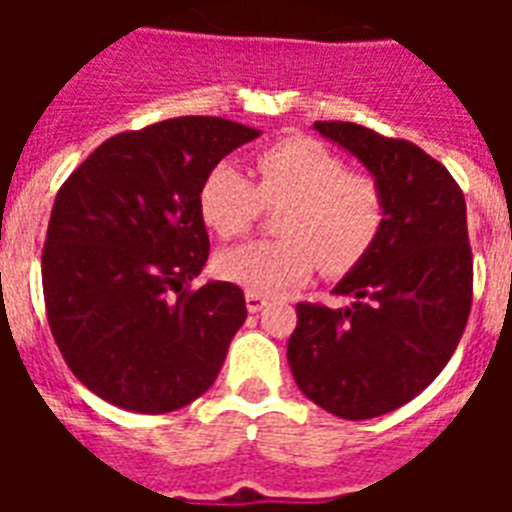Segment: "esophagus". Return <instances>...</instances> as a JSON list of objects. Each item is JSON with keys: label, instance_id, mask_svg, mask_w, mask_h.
I'll list each match as a JSON object with an SVG mask.
<instances>
[{"label": "esophagus", "instance_id": "34e87169", "mask_svg": "<svg viewBox=\"0 0 512 512\" xmlns=\"http://www.w3.org/2000/svg\"><path fill=\"white\" fill-rule=\"evenodd\" d=\"M268 303V297L257 295V292H247V311L249 313H260Z\"/></svg>", "mask_w": 512, "mask_h": 512}]
</instances>
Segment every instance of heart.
Instances as JSON below:
<instances>
[{
    "label": "heart",
    "instance_id": "obj_1",
    "mask_svg": "<svg viewBox=\"0 0 512 512\" xmlns=\"http://www.w3.org/2000/svg\"><path fill=\"white\" fill-rule=\"evenodd\" d=\"M285 204L273 228L279 239L247 241L215 257L217 276L257 295H276L311 279L316 265L345 276L380 239L385 196L369 172L348 170L311 135H289L255 154V180L231 162L201 177L199 215L220 239L249 231L263 204Z\"/></svg>",
    "mask_w": 512,
    "mask_h": 512
}]
</instances>
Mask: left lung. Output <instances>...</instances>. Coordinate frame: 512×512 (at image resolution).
<instances>
[{"label":"left lung","instance_id":"1","mask_svg":"<svg viewBox=\"0 0 512 512\" xmlns=\"http://www.w3.org/2000/svg\"><path fill=\"white\" fill-rule=\"evenodd\" d=\"M372 172L385 223L372 252L335 287L348 308L297 303L287 361L297 388L342 420L409 404L436 380L473 303L465 196L444 164L409 140L353 122H316Z\"/></svg>","mask_w":512,"mask_h":512}]
</instances>
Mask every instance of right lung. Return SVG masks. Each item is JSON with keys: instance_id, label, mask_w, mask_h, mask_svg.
I'll use <instances>...</instances> for the list:
<instances>
[{"instance_id": "1", "label": "right lung", "mask_w": 512, "mask_h": 512, "mask_svg": "<svg viewBox=\"0 0 512 512\" xmlns=\"http://www.w3.org/2000/svg\"><path fill=\"white\" fill-rule=\"evenodd\" d=\"M257 135L177 116L108 138L60 185L44 308L68 369L108 404L167 414L215 382L247 303L231 281L191 287L209 257L196 196L209 167Z\"/></svg>"}]
</instances>
